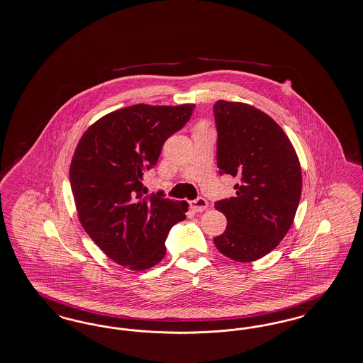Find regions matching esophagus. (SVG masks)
<instances>
[{"label": "esophagus", "mask_w": 363, "mask_h": 363, "mask_svg": "<svg viewBox=\"0 0 363 363\" xmlns=\"http://www.w3.org/2000/svg\"><path fill=\"white\" fill-rule=\"evenodd\" d=\"M190 205V209L193 211V212H203L205 211L206 208H208V201L203 199V197H200V199H197V200H194V201H190L189 203Z\"/></svg>", "instance_id": "esophagus-1"}]
</instances>
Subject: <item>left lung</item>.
<instances>
[{
  "mask_svg": "<svg viewBox=\"0 0 363 363\" xmlns=\"http://www.w3.org/2000/svg\"><path fill=\"white\" fill-rule=\"evenodd\" d=\"M213 111L218 172L240 179L236 197L215 203L227 228L213 242L233 261H258L293 224L303 189L300 160L284 130L255 106L218 100Z\"/></svg>",
  "mask_w": 363,
  "mask_h": 363,
  "instance_id": "8db88e82",
  "label": "left lung"
}]
</instances>
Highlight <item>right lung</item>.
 Masks as SVG:
<instances>
[{
  "instance_id": "1",
  "label": "right lung",
  "mask_w": 363,
  "mask_h": 363,
  "mask_svg": "<svg viewBox=\"0 0 363 363\" xmlns=\"http://www.w3.org/2000/svg\"><path fill=\"white\" fill-rule=\"evenodd\" d=\"M194 106L136 104L117 109L93 123L75 147L70 182L78 218L102 252L130 270L160 263L167 233L185 218L188 203L162 193L145 196L142 181Z\"/></svg>"
}]
</instances>
